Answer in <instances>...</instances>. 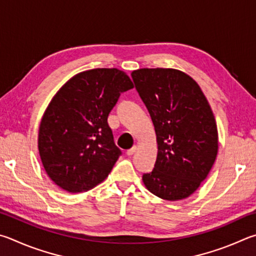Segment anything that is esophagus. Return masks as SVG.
<instances>
[{
	"instance_id": "esophagus-1",
	"label": "esophagus",
	"mask_w": 256,
	"mask_h": 256,
	"mask_svg": "<svg viewBox=\"0 0 256 256\" xmlns=\"http://www.w3.org/2000/svg\"><path fill=\"white\" fill-rule=\"evenodd\" d=\"M136 150H137V146H132L130 150H127V153H126V154H127L128 156H132V155H134V153H135Z\"/></svg>"
}]
</instances>
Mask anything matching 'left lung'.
Instances as JSON below:
<instances>
[{
	"label": "left lung",
	"mask_w": 256,
	"mask_h": 256,
	"mask_svg": "<svg viewBox=\"0 0 256 256\" xmlns=\"http://www.w3.org/2000/svg\"><path fill=\"white\" fill-rule=\"evenodd\" d=\"M132 78L153 121L158 158L142 182L160 199H186L200 186L218 153L212 108L196 80L173 68H140Z\"/></svg>",
	"instance_id": "1"
}]
</instances>
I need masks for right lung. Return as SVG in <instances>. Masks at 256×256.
Listing matches in <instances>:
<instances>
[{
	"mask_svg": "<svg viewBox=\"0 0 256 256\" xmlns=\"http://www.w3.org/2000/svg\"><path fill=\"white\" fill-rule=\"evenodd\" d=\"M132 88L122 70L94 68L76 74L55 94L38 135L40 158L55 184L78 194L106 180L121 155L108 116Z\"/></svg>",
	"mask_w": 256,
	"mask_h": 256,
	"instance_id": "1",
	"label": "right lung"
}]
</instances>
